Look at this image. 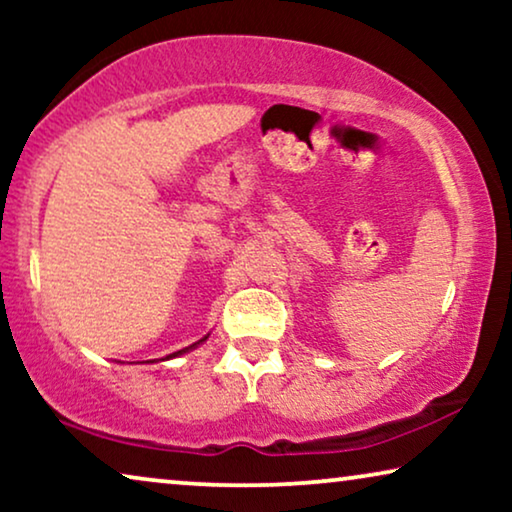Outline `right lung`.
<instances>
[{"mask_svg":"<svg viewBox=\"0 0 512 512\" xmlns=\"http://www.w3.org/2000/svg\"><path fill=\"white\" fill-rule=\"evenodd\" d=\"M209 338V333L205 335V338H202V340H198V342H193V345L191 347H184V349H179V352H174V354H170V356H165V359L163 361H167V359H174V356H181V354H186V352H191V349H195V347H198V345H202V342H205ZM153 361H156V359H153Z\"/></svg>","mask_w":512,"mask_h":512,"instance_id":"obj_1","label":"right lung"}]
</instances>
